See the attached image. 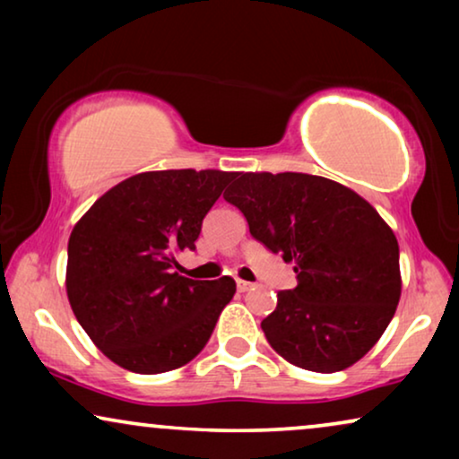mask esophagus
Wrapping results in <instances>:
<instances>
[{
    "label": "esophagus",
    "instance_id": "obj_1",
    "mask_svg": "<svg viewBox=\"0 0 459 459\" xmlns=\"http://www.w3.org/2000/svg\"><path fill=\"white\" fill-rule=\"evenodd\" d=\"M236 286H238V290H240V292H247V290H250V288H253V284H250V281H247V280H236Z\"/></svg>",
    "mask_w": 459,
    "mask_h": 459
}]
</instances>
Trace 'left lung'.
I'll return each mask as SVG.
<instances>
[{"label": "left lung", "instance_id": "obj_1", "mask_svg": "<svg viewBox=\"0 0 459 459\" xmlns=\"http://www.w3.org/2000/svg\"><path fill=\"white\" fill-rule=\"evenodd\" d=\"M223 198L250 236L294 263L297 288L261 322L292 366L341 372L385 334L401 297L399 244L368 200L307 173H240Z\"/></svg>", "mask_w": 459, "mask_h": 459}]
</instances>
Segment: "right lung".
Here are the masks:
<instances>
[{"instance_id": "add662e5", "label": "right lung", "mask_w": 459, "mask_h": 459, "mask_svg": "<svg viewBox=\"0 0 459 459\" xmlns=\"http://www.w3.org/2000/svg\"><path fill=\"white\" fill-rule=\"evenodd\" d=\"M234 173L146 171L121 181L79 219L68 240L66 294L93 344L129 372L192 361L215 330L236 281L184 278L203 219Z\"/></svg>"}]
</instances>
